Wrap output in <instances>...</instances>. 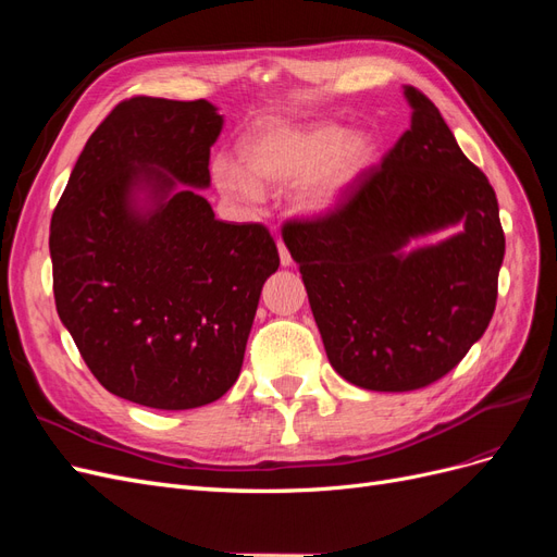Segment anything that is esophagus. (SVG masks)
I'll use <instances>...</instances> for the list:
<instances>
[{
    "label": "esophagus",
    "instance_id": "esophagus-1",
    "mask_svg": "<svg viewBox=\"0 0 557 557\" xmlns=\"http://www.w3.org/2000/svg\"><path fill=\"white\" fill-rule=\"evenodd\" d=\"M278 258H281V267H290L293 264L290 252H288V248H285L283 242H278Z\"/></svg>",
    "mask_w": 557,
    "mask_h": 557
}]
</instances>
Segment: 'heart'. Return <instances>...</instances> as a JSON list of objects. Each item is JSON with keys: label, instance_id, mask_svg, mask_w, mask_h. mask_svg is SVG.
<instances>
[{"label": "heart", "instance_id": "obj_1", "mask_svg": "<svg viewBox=\"0 0 557 557\" xmlns=\"http://www.w3.org/2000/svg\"><path fill=\"white\" fill-rule=\"evenodd\" d=\"M244 166L230 160L213 164V183L223 197L256 207L264 195L260 183L290 185L308 178L295 201L307 215L339 207L376 162V144L367 134H350L339 123L267 125L242 146Z\"/></svg>", "mask_w": 557, "mask_h": 557}]
</instances>
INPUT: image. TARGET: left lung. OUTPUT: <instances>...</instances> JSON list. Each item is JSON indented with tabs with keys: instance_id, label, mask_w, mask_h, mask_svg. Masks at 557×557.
<instances>
[{
	"instance_id": "8db88e82",
	"label": "left lung",
	"mask_w": 557,
	"mask_h": 557,
	"mask_svg": "<svg viewBox=\"0 0 557 557\" xmlns=\"http://www.w3.org/2000/svg\"><path fill=\"white\" fill-rule=\"evenodd\" d=\"M411 127L346 205L288 223L327 360L376 393L418 391L474 346L497 301L504 232L493 185L471 164L430 99L404 90ZM450 226L456 234L416 245Z\"/></svg>"
}]
</instances>
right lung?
<instances>
[{"label": "right lung", "mask_w": 557, "mask_h": 557, "mask_svg": "<svg viewBox=\"0 0 557 557\" xmlns=\"http://www.w3.org/2000/svg\"><path fill=\"white\" fill-rule=\"evenodd\" d=\"M223 123L207 99H125L50 221L62 325L95 379L141 407L197 409L230 391L278 269L267 227L218 221L199 193Z\"/></svg>", "instance_id": "right-lung-1"}]
</instances>
